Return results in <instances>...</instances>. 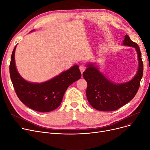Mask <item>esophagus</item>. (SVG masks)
<instances>
[{
  "label": "esophagus",
  "instance_id": "esophagus-1",
  "mask_svg": "<svg viewBox=\"0 0 150 150\" xmlns=\"http://www.w3.org/2000/svg\"><path fill=\"white\" fill-rule=\"evenodd\" d=\"M79 68H80V72H81V74H83V72H84L85 70H86V67H85L84 66H83V65H81V66H80Z\"/></svg>",
  "mask_w": 150,
  "mask_h": 150
}]
</instances>
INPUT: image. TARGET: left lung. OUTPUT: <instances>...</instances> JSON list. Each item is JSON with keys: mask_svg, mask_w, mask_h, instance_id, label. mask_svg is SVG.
<instances>
[{"mask_svg": "<svg viewBox=\"0 0 150 150\" xmlns=\"http://www.w3.org/2000/svg\"><path fill=\"white\" fill-rule=\"evenodd\" d=\"M124 45L134 47L138 54L139 69L136 75L131 81L123 84H115L102 74L93 64L87 65L83 77L87 81L86 96L89 104L98 111H115L128 103L137 93L143 76L144 64L138 44L126 35Z\"/></svg>", "mask_w": 150, "mask_h": 150, "instance_id": "obj_1", "label": "left lung"}]
</instances>
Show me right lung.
Masks as SVG:
<instances>
[{
  "mask_svg": "<svg viewBox=\"0 0 150 150\" xmlns=\"http://www.w3.org/2000/svg\"><path fill=\"white\" fill-rule=\"evenodd\" d=\"M16 45L13 49L11 57L10 74L17 96L23 104L35 111L42 112L53 111L61 105L69 86L81 78V74L78 66L75 65L44 83H29L23 79L16 68Z\"/></svg>",
  "mask_w": 150,
  "mask_h": 150,
  "instance_id": "obj_1",
  "label": "right lung"
}]
</instances>
